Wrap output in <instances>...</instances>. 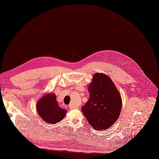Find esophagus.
I'll return each mask as SVG.
<instances>
[{
  "instance_id": "1",
  "label": "esophagus",
  "mask_w": 159,
  "mask_h": 159,
  "mask_svg": "<svg viewBox=\"0 0 159 159\" xmlns=\"http://www.w3.org/2000/svg\"><path fill=\"white\" fill-rule=\"evenodd\" d=\"M70 109H77L79 108V107L77 106H74L72 104H70L69 106Z\"/></svg>"
}]
</instances>
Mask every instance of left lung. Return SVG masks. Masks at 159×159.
Here are the masks:
<instances>
[{
    "label": "left lung",
    "mask_w": 159,
    "mask_h": 159,
    "mask_svg": "<svg viewBox=\"0 0 159 159\" xmlns=\"http://www.w3.org/2000/svg\"><path fill=\"white\" fill-rule=\"evenodd\" d=\"M88 90L90 98L82 107V112L95 129H106L120 116L121 96L111 79L101 73L93 75Z\"/></svg>",
    "instance_id": "left-lung-1"
}]
</instances>
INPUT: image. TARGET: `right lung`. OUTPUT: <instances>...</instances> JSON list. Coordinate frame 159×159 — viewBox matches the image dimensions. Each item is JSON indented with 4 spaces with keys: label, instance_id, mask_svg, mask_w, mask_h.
<instances>
[{
    "label": "right lung",
    "instance_id": "1",
    "mask_svg": "<svg viewBox=\"0 0 159 159\" xmlns=\"http://www.w3.org/2000/svg\"><path fill=\"white\" fill-rule=\"evenodd\" d=\"M37 112L45 122L55 124L61 121L66 114L67 111L59 107L53 93H47L43 96L36 105Z\"/></svg>",
    "mask_w": 159,
    "mask_h": 159
}]
</instances>
